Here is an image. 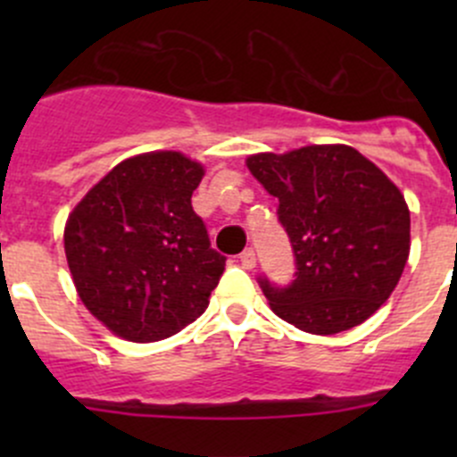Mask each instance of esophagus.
<instances>
[{"label":"esophagus","instance_id":"obj_1","mask_svg":"<svg viewBox=\"0 0 457 457\" xmlns=\"http://www.w3.org/2000/svg\"><path fill=\"white\" fill-rule=\"evenodd\" d=\"M241 265L245 267V270H252V267H256V252L252 250V247H247V250L241 252Z\"/></svg>","mask_w":457,"mask_h":457}]
</instances>
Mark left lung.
<instances>
[{
    "label": "left lung",
    "mask_w": 457,
    "mask_h": 457,
    "mask_svg": "<svg viewBox=\"0 0 457 457\" xmlns=\"http://www.w3.org/2000/svg\"><path fill=\"white\" fill-rule=\"evenodd\" d=\"M278 199L296 271L285 287L258 278L271 312L318 336L370 318L398 285L409 258V207L378 165L349 145H307L247 159Z\"/></svg>",
    "instance_id": "1"
}]
</instances>
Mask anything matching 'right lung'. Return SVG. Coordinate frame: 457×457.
I'll use <instances>...</instances> for the list:
<instances>
[{
  "label": "right lung",
  "mask_w": 457,
  "mask_h": 457,
  "mask_svg": "<svg viewBox=\"0 0 457 457\" xmlns=\"http://www.w3.org/2000/svg\"><path fill=\"white\" fill-rule=\"evenodd\" d=\"M203 174L181 152H145L110 170L68 216L63 247L77 294L112 334L154 343L210 305L225 256L192 210Z\"/></svg>",
  "instance_id": "right-lung-1"
}]
</instances>
